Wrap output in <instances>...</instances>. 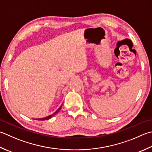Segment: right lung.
<instances>
[{
	"label": "right lung",
	"instance_id": "add662e5",
	"mask_svg": "<svg viewBox=\"0 0 152 152\" xmlns=\"http://www.w3.org/2000/svg\"><path fill=\"white\" fill-rule=\"evenodd\" d=\"M61 107H62V105L60 107H59L57 110H56V111L54 113H53V115H49V116H47V117H44V118H35V120L36 119V120H39V121H45V120H48V119H49V118H52L53 117H54V116L57 113L60 111L61 110Z\"/></svg>",
	"mask_w": 152,
	"mask_h": 152
}]
</instances>
